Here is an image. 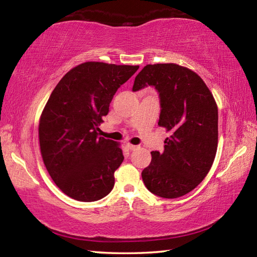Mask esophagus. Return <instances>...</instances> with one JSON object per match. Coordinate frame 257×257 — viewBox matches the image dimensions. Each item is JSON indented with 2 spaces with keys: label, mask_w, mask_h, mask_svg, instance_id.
I'll return each instance as SVG.
<instances>
[{
  "label": "esophagus",
  "mask_w": 257,
  "mask_h": 257,
  "mask_svg": "<svg viewBox=\"0 0 257 257\" xmlns=\"http://www.w3.org/2000/svg\"><path fill=\"white\" fill-rule=\"evenodd\" d=\"M125 146H127V149L128 150H130V151H134V150H137L139 146H136V145H133V144H129V143H127V144H125Z\"/></svg>",
  "instance_id": "obj_1"
}]
</instances>
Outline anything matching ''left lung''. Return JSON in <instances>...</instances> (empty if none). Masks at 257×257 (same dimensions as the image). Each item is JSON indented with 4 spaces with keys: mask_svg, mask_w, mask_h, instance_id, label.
Masks as SVG:
<instances>
[{
    "mask_svg": "<svg viewBox=\"0 0 257 257\" xmlns=\"http://www.w3.org/2000/svg\"><path fill=\"white\" fill-rule=\"evenodd\" d=\"M154 87L160 97L159 125L170 132L164 151L151 152L142 172L151 193L177 198L201 184L217 149V106L197 73L175 63L147 64L135 78L133 92Z\"/></svg>",
    "mask_w": 257,
    "mask_h": 257,
    "instance_id": "obj_1",
    "label": "left lung"
}]
</instances>
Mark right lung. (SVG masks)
<instances>
[{
	"label": "right lung",
	"mask_w": 257,
	"mask_h": 257,
	"mask_svg": "<svg viewBox=\"0 0 257 257\" xmlns=\"http://www.w3.org/2000/svg\"><path fill=\"white\" fill-rule=\"evenodd\" d=\"M138 66L85 62L56 85L43 110L40 145L55 185L69 197L95 202L110 194L123 161L118 143L98 137V125L121 85Z\"/></svg>",
	"instance_id": "right-lung-1"
}]
</instances>
